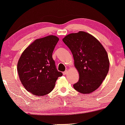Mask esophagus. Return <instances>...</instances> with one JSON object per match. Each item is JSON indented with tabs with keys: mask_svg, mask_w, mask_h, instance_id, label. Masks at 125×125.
<instances>
[{
	"mask_svg": "<svg viewBox=\"0 0 125 125\" xmlns=\"http://www.w3.org/2000/svg\"><path fill=\"white\" fill-rule=\"evenodd\" d=\"M67 72H68V71H67V70H66V71H65L64 72H63L62 73H63V75H65L66 74H67Z\"/></svg>",
	"mask_w": 125,
	"mask_h": 125,
	"instance_id": "esophagus-1",
	"label": "esophagus"
}]
</instances>
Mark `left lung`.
I'll use <instances>...</instances> for the list:
<instances>
[{
	"label": "left lung",
	"mask_w": 125,
	"mask_h": 125,
	"mask_svg": "<svg viewBox=\"0 0 125 125\" xmlns=\"http://www.w3.org/2000/svg\"><path fill=\"white\" fill-rule=\"evenodd\" d=\"M72 52L79 80L73 85L79 93H93L101 85L109 70L107 53L100 42L85 31L69 34L62 39Z\"/></svg>",
	"instance_id": "left-lung-1"
}]
</instances>
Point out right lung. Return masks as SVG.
<instances>
[{"instance_id":"right-lung-1","label":"right lung","mask_w":125,"mask_h":125,"mask_svg":"<svg viewBox=\"0 0 125 125\" xmlns=\"http://www.w3.org/2000/svg\"><path fill=\"white\" fill-rule=\"evenodd\" d=\"M59 40L55 35L37 39L26 48L17 65L20 80L28 91L44 96L52 91L62 73L57 70L52 54Z\"/></svg>"}]
</instances>
